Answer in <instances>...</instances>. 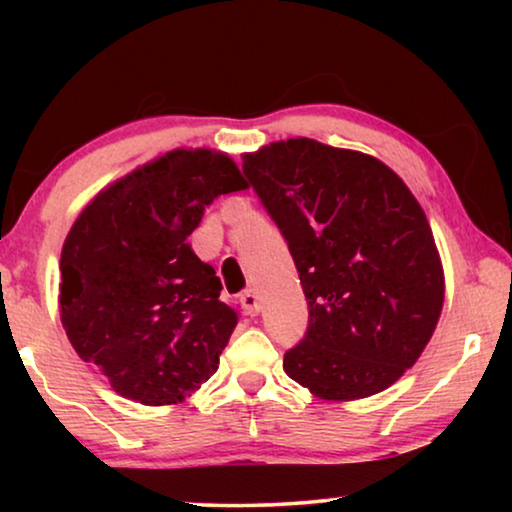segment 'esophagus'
<instances>
[{
	"label": "esophagus",
	"instance_id": "1",
	"mask_svg": "<svg viewBox=\"0 0 512 512\" xmlns=\"http://www.w3.org/2000/svg\"><path fill=\"white\" fill-rule=\"evenodd\" d=\"M240 303H242V307L244 310H247L249 314H258L263 310V300H261V296H258V293L254 291V289H247L240 296Z\"/></svg>",
	"mask_w": 512,
	"mask_h": 512
}]
</instances>
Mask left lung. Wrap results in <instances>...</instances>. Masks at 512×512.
Wrapping results in <instances>:
<instances>
[{"label":"left lung","mask_w":512,"mask_h":512,"mask_svg":"<svg viewBox=\"0 0 512 512\" xmlns=\"http://www.w3.org/2000/svg\"><path fill=\"white\" fill-rule=\"evenodd\" d=\"M242 170L289 242L310 307L286 375L324 401L391 387L429 345L445 300L415 195L382 160L307 137L244 153Z\"/></svg>","instance_id":"8db88e82"}]
</instances>
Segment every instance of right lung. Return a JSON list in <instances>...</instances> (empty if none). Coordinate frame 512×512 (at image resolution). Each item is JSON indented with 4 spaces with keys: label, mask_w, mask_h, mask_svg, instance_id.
I'll return each mask as SVG.
<instances>
[{
    "label": "right lung",
    "mask_w": 512,
    "mask_h": 512,
    "mask_svg": "<svg viewBox=\"0 0 512 512\" xmlns=\"http://www.w3.org/2000/svg\"><path fill=\"white\" fill-rule=\"evenodd\" d=\"M244 188L226 153L174 149L102 188L74 221L60 256V319L118 396L181 403L216 373L237 312L188 235L214 198Z\"/></svg>",
    "instance_id": "1"
}]
</instances>
